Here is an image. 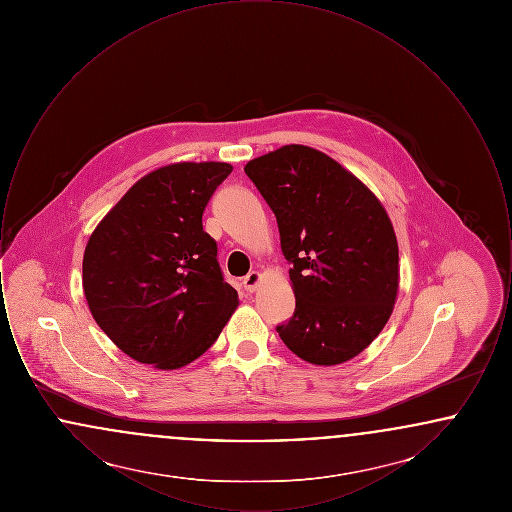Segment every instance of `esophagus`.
<instances>
[{"mask_svg": "<svg viewBox=\"0 0 512 512\" xmlns=\"http://www.w3.org/2000/svg\"><path fill=\"white\" fill-rule=\"evenodd\" d=\"M259 282H261V274L259 272H249L247 276H245L244 280H242V284H244L245 292L253 293L257 290V286H259Z\"/></svg>", "mask_w": 512, "mask_h": 512, "instance_id": "1", "label": "esophagus"}]
</instances>
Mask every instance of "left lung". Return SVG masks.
Listing matches in <instances>:
<instances>
[{
	"mask_svg": "<svg viewBox=\"0 0 512 512\" xmlns=\"http://www.w3.org/2000/svg\"><path fill=\"white\" fill-rule=\"evenodd\" d=\"M272 209L292 265L295 311L276 326L297 357L340 365L386 326L399 288V249L378 197L313 147L284 146L245 165Z\"/></svg>",
	"mask_w": 512,
	"mask_h": 512,
	"instance_id": "left-lung-1",
	"label": "left lung"
}]
</instances>
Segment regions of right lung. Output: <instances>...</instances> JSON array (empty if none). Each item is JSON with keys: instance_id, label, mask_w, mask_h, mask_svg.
Wrapping results in <instances>:
<instances>
[{"instance_id": "obj_1", "label": "right lung", "mask_w": 512, "mask_h": 512, "mask_svg": "<svg viewBox=\"0 0 512 512\" xmlns=\"http://www.w3.org/2000/svg\"><path fill=\"white\" fill-rule=\"evenodd\" d=\"M228 163H176L149 172L90 236L82 286L90 313L138 363L172 370L201 357L238 307L224 282L203 211Z\"/></svg>"}]
</instances>
